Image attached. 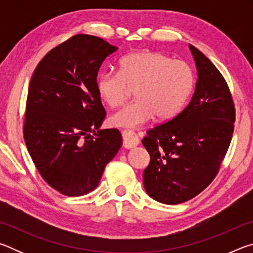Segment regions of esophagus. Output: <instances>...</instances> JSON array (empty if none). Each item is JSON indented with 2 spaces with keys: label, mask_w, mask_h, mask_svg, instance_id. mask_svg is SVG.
<instances>
[{
  "label": "esophagus",
  "mask_w": 253,
  "mask_h": 253,
  "mask_svg": "<svg viewBox=\"0 0 253 253\" xmlns=\"http://www.w3.org/2000/svg\"><path fill=\"white\" fill-rule=\"evenodd\" d=\"M122 135H123V140H124V147L125 148L129 149L137 146V145L139 144V138L135 131L126 129V130H123Z\"/></svg>",
  "instance_id": "esophagus-1"
}]
</instances>
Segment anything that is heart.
<instances>
[{"instance_id": "1", "label": "heart", "mask_w": 253, "mask_h": 253, "mask_svg": "<svg viewBox=\"0 0 253 253\" xmlns=\"http://www.w3.org/2000/svg\"><path fill=\"white\" fill-rule=\"evenodd\" d=\"M195 75L185 61L158 52L142 51L124 57L118 72L97 76L100 99L111 108L122 106L136 89L138 99L110 117L111 125L137 128L155 116L160 121L174 117L193 91Z\"/></svg>"}]
</instances>
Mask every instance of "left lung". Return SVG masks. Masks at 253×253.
<instances>
[{
    "mask_svg": "<svg viewBox=\"0 0 253 253\" xmlns=\"http://www.w3.org/2000/svg\"><path fill=\"white\" fill-rule=\"evenodd\" d=\"M198 81L185 108L147 130L144 147L151 156L144 186L157 202L179 204L193 199L216 176L234 129L230 89L216 67L190 44Z\"/></svg>",
    "mask_w": 253,
    "mask_h": 253,
    "instance_id": "obj_1",
    "label": "left lung"
}]
</instances>
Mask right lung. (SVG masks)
<instances>
[{
    "mask_svg": "<svg viewBox=\"0 0 253 253\" xmlns=\"http://www.w3.org/2000/svg\"><path fill=\"white\" fill-rule=\"evenodd\" d=\"M116 50L101 38L76 34L42 58L30 81L25 144L42 178L63 195L95 190L122 146L118 129H99L106 111L96 89L101 63Z\"/></svg>",
    "mask_w": 253,
    "mask_h": 253,
    "instance_id": "add662e5",
    "label": "right lung"
}]
</instances>
